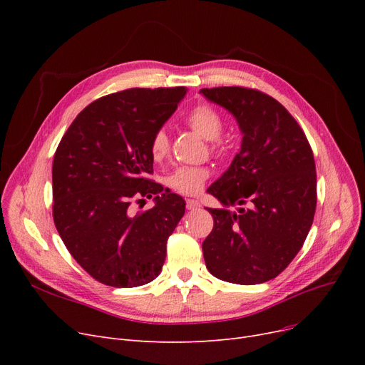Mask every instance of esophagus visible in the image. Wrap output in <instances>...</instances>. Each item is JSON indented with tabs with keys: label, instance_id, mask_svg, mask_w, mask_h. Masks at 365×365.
I'll use <instances>...</instances> for the list:
<instances>
[{
	"label": "esophagus",
	"instance_id": "esophagus-1",
	"mask_svg": "<svg viewBox=\"0 0 365 365\" xmlns=\"http://www.w3.org/2000/svg\"><path fill=\"white\" fill-rule=\"evenodd\" d=\"M200 207H201V204H200L198 200H192V198L186 200V208L187 210H198Z\"/></svg>",
	"mask_w": 365,
	"mask_h": 365
}]
</instances>
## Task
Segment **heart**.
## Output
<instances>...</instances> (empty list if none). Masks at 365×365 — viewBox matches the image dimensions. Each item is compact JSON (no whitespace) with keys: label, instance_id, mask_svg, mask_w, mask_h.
<instances>
[{"label":"heart","instance_id":"b5f03b06","mask_svg":"<svg viewBox=\"0 0 365 365\" xmlns=\"http://www.w3.org/2000/svg\"><path fill=\"white\" fill-rule=\"evenodd\" d=\"M186 124L205 140H213L212 148L217 149L216 140L223 130L222 115L210 105H198L186 115ZM170 150V138L164 128L152 134L149 142V152L152 160L161 161ZM208 178V171L201 167H179L171 173L167 179V185L179 194L192 195L198 194L204 187Z\"/></svg>","mask_w":365,"mask_h":365}]
</instances>
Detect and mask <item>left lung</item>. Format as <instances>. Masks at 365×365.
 <instances>
[{
    "label": "left lung",
    "mask_w": 365,
    "mask_h": 365,
    "mask_svg": "<svg viewBox=\"0 0 365 365\" xmlns=\"http://www.w3.org/2000/svg\"><path fill=\"white\" fill-rule=\"evenodd\" d=\"M231 112L241 149L207 189L227 208H207L213 231L202 242L207 269L234 284H262L279 275L302 248L317 208V173L303 130L278 101L255 88L200 90Z\"/></svg>",
    "instance_id": "1"
}]
</instances>
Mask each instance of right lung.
<instances>
[{
	"label": "right lung",
	"mask_w": 365,
	"mask_h": 365,
	"mask_svg": "<svg viewBox=\"0 0 365 365\" xmlns=\"http://www.w3.org/2000/svg\"><path fill=\"white\" fill-rule=\"evenodd\" d=\"M187 88H128L94 101L76 117L53 160V219L68 252L102 284L131 289L155 279L185 201L148 179L152 134ZM154 197L134 215L130 202Z\"/></svg>",
	"instance_id": "obj_1"
}]
</instances>
